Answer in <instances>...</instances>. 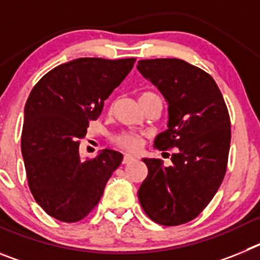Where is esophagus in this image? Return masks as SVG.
Listing matches in <instances>:
<instances>
[{
    "label": "esophagus",
    "mask_w": 260,
    "mask_h": 260,
    "mask_svg": "<svg viewBox=\"0 0 260 260\" xmlns=\"http://www.w3.org/2000/svg\"><path fill=\"white\" fill-rule=\"evenodd\" d=\"M133 160H135L134 156H133V155H128V153H126V155L123 156L122 162H123V164H128V162H132Z\"/></svg>",
    "instance_id": "esophagus-1"
}]
</instances>
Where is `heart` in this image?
<instances>
[{
  "label": "heart",
  "instance_id": "1",
  "mask_svg": "<svg viewBox=\"0 0 260 260\" xmlns=\"http://www.w3.org/2000/svg\"><path fill=\"white\" fill-rule=\"evenodd\" d=\"M144 93H151V92H144ZM144 93H142V95H144ZM114 143H116L118 147H121V148L134 151L137 150L138 147L141 146L142 138L141 135L135 134V133H121V134L114 137Z\"/></svg>",
  "mask_w": 260,
  "mask_h": 260
}]
</instances>
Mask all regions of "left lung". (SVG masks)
I'll return each mask as SVG.
<instances>
[{
  "label": "left lung",
  "mask_w": 260,
  "mask_h": 260,
  "mask_svg": "<svg viewBox=\"0 0 260 260\" xmlns=\"http://www.w3.org/2000/svg\"><path fill=\"white\" fill-rule=\"evenodd\" d=\"M137 69L168 103V128L153 146L177 148L169 167L143 158L148 176L138 198L157 224H185L206 208L224 180L231 147L228 108L213 78L183 59H141Z\"/></svg>",
  "instance_id": "1"
}]
</instances>
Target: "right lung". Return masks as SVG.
<instances>
[{
  "label": "right lung",
  "instance_id": "obj_1",
  "mask_svg": "<svg viewBox=\"0 0 260 260\" xmlns=\"http://www.w3.org/2000/svg\"><path fill=\"white\" fill-rule=\"evenodd\" d=\"M135 58H77L44 75L24 107L22 155L36 203L54 219L77 222L102 198L122 153L103 150L83 160L79 141Z\"/></svg>",
  "mask_w": 260,
  "mask_h": 260
}]
</instances>
